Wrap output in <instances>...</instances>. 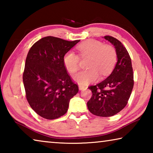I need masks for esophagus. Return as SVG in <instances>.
I'll return each mask as SVG.
<instances>
[{
  "label": "esophagus",
  "mask_w": 153,
  "mask_h": 153,
  "mask_svg": "<svg viewBox=\"0 0 153 153\" xmlns=\"http://www.w3.org/2000/svg\"><path fill=\"white\" fill-rule=\"evenodd\" d=\"M85 88H86V87H85L84 86H82V85H81V84H79V90H84Z\"/></svg>",
  "instance_id": "obj_1"
}]
</instances>
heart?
Here are the masks:
<instances>
[{
	"mask_svg": "<svg viewBox=\"0 0 153 153\" xmlns=\"http://www.w3.org/2000/svg\"><path fill=\"white\" fill-rule=\"evenodd\" d=\"M81 58L89 57L86 70L79 72L74 77V80L81 85H86L94 82L99 77V72L106 76L112 71L117 62V52L113 46L104 45L100 41L88 40L77 46ZM63 64L71 74L77 71L79 67V57L74 51H69L65 54Z\"/></svg>",
	"mask_w": 153,
	"mask_h": 153,
	"instance_id": "obj_1",
	"label": "heart"
}]
</instances>
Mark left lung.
<instances>
[{"mask_svg": "<svg viewBox=\"0 0 153 153\" xmlns=\"http://www.w3.org/2000/svg\"><path fill=\"white\" fill-rule=\"evenodd\" d=\"M104 38L115 46L117 62L107 78L89 86L92 95L87 106L90 112L95 115L111 117L128 104L134 87V74L131 58L123 44L112 36Z\"/></svg>", "mask_w": 153, "mask_h": 153, "instance_id": "8db88e82", "label": "left lung"}]
</instances>
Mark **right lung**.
<instances>
[{
  "label": "right lung",
  "mask_w": 153,
  "mask_h": 153,
  "mask_svg": "<svg viewBox=\"0 0 153 153\" xmlns=\"http://www.w3.org/2000/svg\"><path fill=\"white\" fill-rule=\"evenodd\" d=\"M79 41L46 36L33 44L28 52L23 74L25 97L32 109L46 120L65 115L69 100L78 92L63 59Z\"/></svg>",
  "instance_id": "right-lung-1"
}]
</instances>
